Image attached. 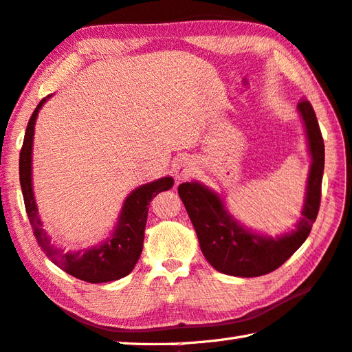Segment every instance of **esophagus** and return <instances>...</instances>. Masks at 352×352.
Instances as JSON below:
<instances>
[{"label":"esophagus","instance_id":"34e87169","mask_svg":"<svg viewBox=\"0 0 352 352\" xmlns=\"http://www.w3.org/2000/svg\"><path fill=\"white\" fill-rule=\"evenodd\" d=\"M194 169H195L194 160L189 157H182L178 158V160L174 163V166H172V174H174L177 180L180 182V180H186V178H189L192 174H194Z\"/></svg>","mask_w":352,"mask_h":352}]
</instances>
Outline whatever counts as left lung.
Masks as SVG:
<instances>
[{"label": "left lung", "instance_id": "1", "mask_svg": "<svg viewBox=\"0 0 352 352\" xmlns=\"http://www.w3.org/2000/svg\"><path fill=\"white\" fill-rule=\"evenodd\" d=\"M304 125L309 170L304 206L294 230L278 236L253 230L232 215L224 197L199 182L178 186V195L184 204L198 243L208 263L219 273L239 278L263 276L279 268L305 243L320 206V188L325 166V144L314 109L308 100L298 105Z\"/></svg>", "mask_w": 352, "mask_h": 352}]
</instances>
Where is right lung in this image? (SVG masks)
Returning a JSON list of instances; mask_svg holds the SVG:
<instances>
[{
    "label": "right lung",
    "mask_w": 352,
    "mask_h": 352,
    "mask_svg": "<svg viewBox=\"0 0 352 352\" xmlns=\"http://www.w3.org/2000/svg\"><path fill=\"white\" fill-rule=\"evenodd\" d=\"M53 94L38 103L25 129L23 149L19 154V182L23 189L27 217L30 219L33 235L41 250L52 259L60 270L89 284L111 282L134 270L143 250L144 227L148 218V204L157 194L169 190L174 186V178L166 175L135 188L125 198L117 221L109 235L99 243L82 250H68L53 244L41 221L38 204L33 192V137L38 114L44 103Z\"/></svg>",
    "instance_id": "1"
}]
</instances>
